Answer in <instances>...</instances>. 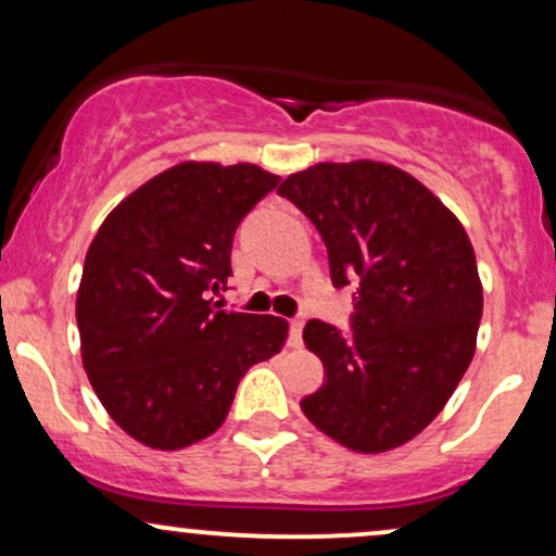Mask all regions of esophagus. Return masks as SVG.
Returning <instances> with one entry per match:
<instances>
[{
	"label": "esophagus",
	"instance_id": "obj_1",
	"mask_svg": "<svg viewBox=\"0 0 556 556\" xmlns=\"http://www.w3.org/2000/svg\"><path fill=\"white\" fill-rule=\"evenodd\" d=\"M303 327H305L303 316L290 318V344L292 348H300V344H303Z\"/></svg>",
	"mask_w": 556,
	"mask_h": 556
}]
</instances>
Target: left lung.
Segmentation results:
<instances>
[{
  "label": "left lung",
  "instance_id": "1",
  "mask_svg": "<svg viewBox=\"0 0 556 556\" xmlns=\"http://www.w3.org/2000/svg\"><path fill=\"white\" fill-rule=\"evenodd\" d=\"M279 195L314 222L331 285H355L348 337L311 318L305 348L327 381L305 418L353 452L394 450L442 413L476 353L483 287L468 232L437 195L381 162H321Z\"/></svg>",
  "mask_w": 556,
  "mask_h": 556
}]
</instances>
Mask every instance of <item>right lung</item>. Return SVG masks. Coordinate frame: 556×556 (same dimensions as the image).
I'll list each match as a JSON object with an SVG mask.
<instances>
[{
    "label": "right lung",
    "instance_id": "add662e5",
    "mask_svg": "<svg viewBox=\"0 0 556 556\" xmlns=\"http://www.w3.org/2000/svg\"><path fill=\"white\" fill-rule=\"evenodd\" d=\"M277 182L256 164L182 162L117 203L88 248L83 368L114 424L151 450L212 437L248 368L282 350L285 318L214 303L235 229Z\"/></svg>",
    "mask_w": 556,
    "mask_h": 556
}]
</instances>
